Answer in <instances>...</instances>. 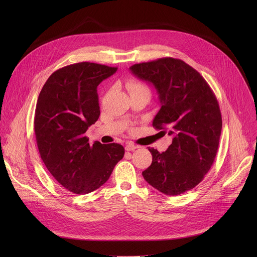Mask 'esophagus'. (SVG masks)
<instances>
[{"label": "esophagus", "mask_w": 257, "mask_h": 257, "mask_svg": "<svg viewBox=\"0 0 257 257\" xmlns=\"http://www.w3.org/2000/svg\"><path fill=\"white\" fill-rule=\"evenodd\" d=\"M136 149H138V145H135V144H133V143H128V144L125 146V150H126L127 152H131V151H134V150H136Z\"/></svg>", "instance_id": "34e87169"}]
</instances>
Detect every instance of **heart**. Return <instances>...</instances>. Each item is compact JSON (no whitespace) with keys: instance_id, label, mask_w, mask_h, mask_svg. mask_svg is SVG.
I'll use <instances>...</instances> for the list:
<instances>
[{"instance_id":"heart-1","label":"heart","mask_w":257,"mask_h":257,"mask_svg":"<svg viewBox=\"0 0 257 257\" xmlns=\"http://www.w3.org/2000/svg\"><path fill=\"white\" fill-rule=\"evenodd\" d=\"M126 87L130 93L136 92V91H149V88L144 84L136 81V80H129L126 83ZM150 92V91H149Z\"/></svg>"}]
</instances>
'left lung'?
Listing matches in <instances>:
<instances>
[{"mask_svg":"<svg viewBox=\"0 0 257 257\" xmlns=\"http://www.w3.org/2000/svg\"><path fill=\"white\" fill-rule=\"evenodd\" d=\"M130 70L157 89L162 105L153 126L173 137L166 152L149 148L153 162L142 172L143 178L170 196L193 189L212 166L221 137L222 115L213 91L180 59L161 58Z\"/></svg>","mask_w":257,"mask_h":257,"instance_id":"obj_1","label":"left lung"}]
</instances>
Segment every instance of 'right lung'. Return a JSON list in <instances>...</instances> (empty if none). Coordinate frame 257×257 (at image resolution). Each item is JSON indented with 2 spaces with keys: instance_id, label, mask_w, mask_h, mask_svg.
<instances>
[{
  "instance_id": "right-lung-1",
  "label": "right lung",
  "mask_w": 257,
  "mask_h": 257,
  "mask_svg": "<svg viewBox=\"0 0 257 257\" xmlns=\"http://www.w3.org/2000/svg\"><path fill=\"white\" fill-rule=\"evenodd\" d=\"M117 67L81 62L48 78L38 98L34 132L41 158L60 184L76 194L99 188L125 150L121 144L88 143L85 132L100 114L97 86Z\"/></svg>"
}]
</instances>
